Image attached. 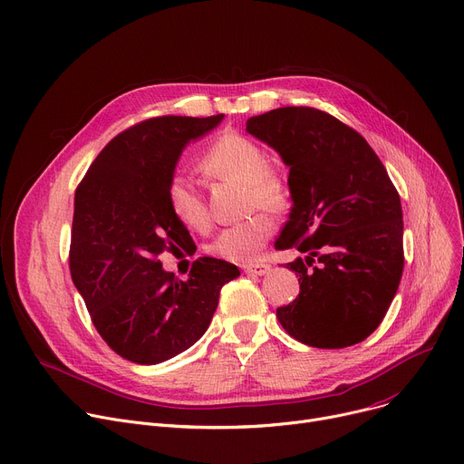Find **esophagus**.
Returning a JSON list of instances; mask_svg holds the SVG:
<instances>
[{"label":"esophagus","mask_w":464,"mask_h":464,"mask_svg":"<svg viewBox=\"0 0 464 464\" xmlns=\"http://www.w3.org/2000/svg\"><path fill=\"white\" fill-rule=\"evenodd\" d=\"M242 270L246 274H252V276H265V274L270 272V265H266V263H248V265L242 266Z\"/></svg>","instance_id":"34e87169"}]
</instances>
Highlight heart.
I'll list each match as a JSON object with an SVG mask.
<instances>
[{
    "label": "heart",
    "instance_id": "b5f03b06",
    "mask_svg": "<svg viewBox=\"0 0 464 464\" xmlns=\"http://www.w3.org/2000/svg\"><path fill=\"white\" fill-rule=\"evenodd\" d=\"M205 173L233 179L246 187L250 208L261 207L268 212H282L289 203V188L280 173L270 169L266 150L254 140L240 134H226L216 140L201 159ZM168 205L175 218L190 229L208 227V210L196 188L184 175L171 177L168 184ZM274 222L268 214L256 212L250 218L220 231L210 244V252L233 263H246L259 256L272 237Z\"/></svg>",
    "mask_w": 464,
    "mask_h": 464
}]
</instances>
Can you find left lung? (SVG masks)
<instances>
[{
	"instance_id": "8db88e82",
	"label": "left lung",
	"mask_w": 464,
	"mask_h": 464,
	"mask_svg": "<svg viewBox=\"0 0 464 464\" xmlns=\"http://www.w3.org/2000/svg\"><path fill=\"white\" fill-rule=\"evenodd\" d=\"M246 132L280 152L289 166L293 208L276 250L296 248L287 263L298 296L276 310L298 342L343 349L382 323L403 274L401 199L369 143L326 111L287 106L246 121Z\"/></svg>"
}]
</instances>
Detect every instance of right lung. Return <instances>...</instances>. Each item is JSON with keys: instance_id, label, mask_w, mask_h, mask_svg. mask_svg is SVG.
I'll return each instance as SVG.
<instances>
[{"instance_id": "1", "label": "right lung", "mask_w": 464, "mask_h": 464, "mask_svg": "<svg viewBox=\"0 0 464 464\" xmlns=\"http://www.w3.org/2000/svg\"><path fill=\"white\" fill-rule=\"evenodd\" d=\"M222 119L141 121L101 150L76 188L72 282L101 337L134 363H160L190 349L207 332L220 289L240 276L227 261L199 257L188 280H179L159 259L190 238L166 196L180 152Z\"/></svg>"}]
</instances>
